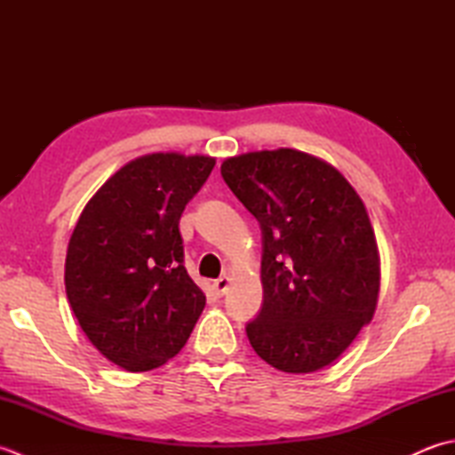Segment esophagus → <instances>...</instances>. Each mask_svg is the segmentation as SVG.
Returning a JSON list of instances; mask_svg holds the SVG:
<instances>
[{
  "instance_id": "obj_1",
  "label": "esophagus",
  "mask_w": 455,
  "mask_h": 455,
  "mask_svg": "<svg viewBox=\"0 0 455 455\" xmlns=\"http://www.w3.org/2000/svg\"><path fill=\"white\" fill-rule=\"evenodd\" d=\"M228 285H230V277L222 275V277L217 279L215 283H212V289H215V293L220 297V295H225L228 291Z\"/></svg>"
}]
</instances>
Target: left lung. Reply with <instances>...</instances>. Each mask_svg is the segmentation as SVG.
<instances>
[{
    "label": "left lung",
    "instance_id": "obj_1",
    "mask_svg": "<svg viewBox=\"0 0 455 455\" xmlns=\"http://www.w3.org/2000/svg\"><path fill=\"white\" fill-rule=\"evenodd\" d=\"M220 173L262 227L264 305L246 326L250 344L279 371L323 370L371 321L379 297L362 197L332 164L295 148L238 154Z\"/></svg>",
    "mask_w": 455,
    "mask_h": 455
}]
</instances>
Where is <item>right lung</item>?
<instances>
[{
	"instance_id": "obj_1",
	"label": "right lung",
	"mask_w": 455,
	"mask_h": 455,
	"mask_svg": "<svg viewBox=\"0 0 455 455\" xmlns=\"http://www.w3.org/2000/svg\"><path fill=\"white\" fill-rule=\"evenodd\" d=\"M212 168L203 154H144L115 172L76 222L68 301L88 340L123 370L166 363L205 308L183 266L180 217Z\"/></svg>"
}]
</instances>
